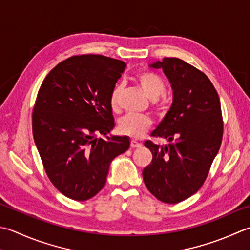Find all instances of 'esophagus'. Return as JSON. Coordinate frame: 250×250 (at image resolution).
<instances>
[{
	"label": "esophagus",
	"mask_w": 250,
	"mask_h": 250,
	"mask_svg": "<svg viewBox=\"0 0 250 250\" xmlns=\"http://www.w3.org/2000/svg\"><path fill=\"white\" fill-rule=\"evenodd\" d=\"M130 146L131 147H140L141 144H140V142L137 141V140H131L130 141Z\"/></svg>",
	"instance_id": "obj_1"
}]
</instances>
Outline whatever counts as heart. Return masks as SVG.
<instances>
[{
  "instance_id": "1",
  "label": "heart",
  "mask_w": 250,
  "mask_h": 250,
  "mask_svg": "<svg viewBox=\"0 0 250 250\" xmlns=\"http://www.w3.org/2000/svg\"><path fill=\"white\" fill-rule=\"evenodd\" d=\"M137 83L140 85L145 94L152 100L159 99L165 93V84L159 75L150 72V71H142L136 76ZM122 93V86L116 85L112 89L110 94V106L113 111L120 110V96ZM153 106L156 110H160V104L154 101ZM152 125V120L147 115H137L129 114L122 119L119 123V130L123 135H126L131 138H141L146 132L150 129Z\"/></svg>"
}]
</instances>
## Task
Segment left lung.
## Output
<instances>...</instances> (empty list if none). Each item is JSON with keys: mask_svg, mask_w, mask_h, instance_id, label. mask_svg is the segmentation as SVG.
<instances>
[{"mask_svg": "<svg viewBox=\"0 0 250 250\" xmlns=\"http://www.w3.org/2000/svg\"><path fill=\"white\" fill-rule=\"evenodd\" d=\"M151 67L164 71L174 90L170 110L151 136L170 144L145 142L152 152V162L142 176L157 200L177 204L201 189L220 149V99L207 75L186 61L167 57Z\"/></svg>", "mask_w": 250, "mask_h": 250, "instance_id": "obj_1", "label": "left lung"}]
</instances>
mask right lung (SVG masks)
<instances>
[{
	"mask_svg": "<svg viewBox=\"0 0 250 250\" xmlns=\"http://www.w3.org/2000/svg\"><path fill=\"white\" fill-rule=\"evenodd\" d=\"M125 67L103 55H75L56 65L39 89L34 142L48 179L71 200L95 196L112 160L129 147L127 137L97 138L115 126L109 99Z\"/></svg>",
	"mask_w": 250,
	"mask_h": 250,
	"instance_id": "1",
	"label": "right lung"
}]
</instances>
